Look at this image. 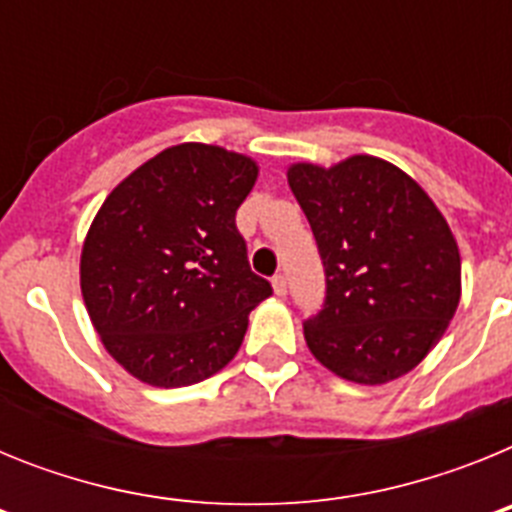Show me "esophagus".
<instances>
[{"label": "esophagus", "instance_id": "34e87169", "mask_svg": "<svg viewBox=\"0 0 512 512\" xmlns=\"http://www.w3.org/2000/svg\"><path fill=\"white\" fill-rule=\"evenodd\" d=\"M271 284H274L277 297H287V279H284V274H277V277L271 279Z\"/></svg>", "mask_w": 512, "mask_h": 512}]
</instances>
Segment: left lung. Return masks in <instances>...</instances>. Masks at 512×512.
<instances>
[{
	"instance_id": "1",
	"label": "left lung",
	"mask_w": 512,
	"mask_h": 512,
	"mask_svg": "<svg viewBox=\"0 0 512 512\" xmlns=\"http://www.w3.org/2000/svg\"><path fill=\"white\" fill-rule=\"evenodd\" d=\"M287 182L325 266L310 354L354 384L395 382L431 354L461 300L459 243L425 189L384 158L297 161Z\"/></svg>"
}]
</instances>
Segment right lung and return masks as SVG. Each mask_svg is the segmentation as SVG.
<instances>
[{
    "mask_svg": "<svg viewBox=\"0 0 512 512\" xmlns=\"http://www.w3.org/2000/svg\"><path fill=\"white\" fill-rule=\"evenodd\" d=\"M259 179L246 153L164 148L102 202L79 282L107 354L151 387H187L233 361L271 284L248 266L235 210Z\"/></svg>",
    "mask_w": 512,
    "mask_h": 512,
    "instance_id": "1",
    "label": "right lung"
}]
</instances>
